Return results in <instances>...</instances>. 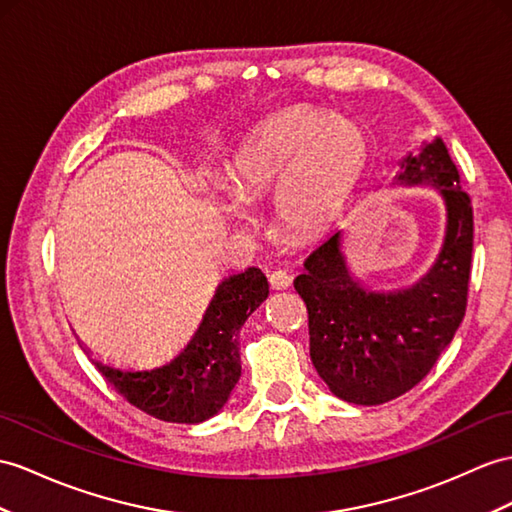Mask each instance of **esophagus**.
<instances>
[{"label": "esophagus", "mask_w": 512, "mask_h": 512, "mask_svg": "<svg viewBox=\"0 0 512 512\" xmlns=\"http://www.w3.org/2000/svg\"><path fill=\"white\" fill-rule=\"evenodd\" d=\"M291 282H293V278H291L289 273H286V271H273L271 276H269V284H271V289H276V291H284V289H289Z\"/></svg>", "instance_id": "1"}]
</instances>
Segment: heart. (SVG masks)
I'll return each instance as SVG.
<instances>
[{
	"label": "heart",
	"mask_w": 512,
	"mask_h": 512,
	"mask_svg": "<svg viewBox=\"0 0 512 512\" xmlns=\"http://www.w3.org/2000/svg\"><path fill=\"white\" fill-rule=\"evenodd\" d=\"M367 160V139L352 119L321 108H286L252 132L232 169L247 199L276 195L282 226L310 236L334 221ZM236 217L254 223L245 206Z\"/></svg>",
	"instance_id": "1"
}]
</instances>
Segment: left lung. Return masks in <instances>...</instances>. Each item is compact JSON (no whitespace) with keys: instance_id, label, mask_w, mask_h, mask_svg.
<instances>
[{"instance_id":"obj_1","label":"left lung","mask_w":512,"mask_h":512,"mask_svg":"<svg viewBox=\"0 0 512 512\" xmlns=\"http://www.w3.org/2000/svg\"><path fill=\"white\" fill-rule=\"evenodd\" d=\"M397 180L432 184L445 199V241L428 276L406 291L371 293L350 278L334 232L295 278L317 373L336 397L360 406L391 402L426 378L467 310L473 208L445 143L410 154Z\"/></svg>"}]
</instances>
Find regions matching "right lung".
Segmentation results:
<instances>
[{
  "label": "right lung",
  "instance_id": "add662e5",
  "mask_svg": "<svg viewBox=\"0 0 512 512\" xmlns=\"http://www.w3.org/2000/svg\"><path fill=\"white\" fill-rule=\"evenodd\" d=\"M265 273L249 267L223 282L189 347L152 371H119L95 363L115 391L143 413L171 423H199L217 415L241 378L239 332L265 302Z\"/></svg>",
  "mask_w": 512,
  "mask_h": 512
}]
</instances>
